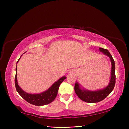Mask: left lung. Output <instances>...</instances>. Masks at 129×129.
<instances>
[{
    "label": "left lung",
    "instance_id": "obj_1",
    "mask_svg": "<svg viewBox=\"0 0 129 129\" xmlns=\"http://www.w3.org/2000/svg\"><path fill=\"white\" fill-rule=\"evenodd\" d=\"M100 51L104 54L109 57L112 62V71H111V78L109 85L102 90L97 91H88L81 89L77 82H76L75 85V91L80 99L86 102L95 103L102 101L108 96L112 92L114 88L115 84V63L112 55L108 50L100 48Z\"/></svg>",
    "mask_w": 129,
    "mask_h": 129
}]
</instances>
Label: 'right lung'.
I'll return each mask as SVG.
<instances>
[{
  "label": "right lung",
  "mask_w": 129,
  "mask_h": 129,
  "mask_svg": "<svg viewBox=\"0 0 129 129\" xmlns=\"http://www.w3.org/2000/svg\"><path fill=\"white\" fill-rule=\"evenodd\" d=\"M19 58V60H20ZM19 60L17 61L18 62ZM17 68V67H16ZM16 68V75L15 77V84L16 87V90L18 93L21 95V97L23 98L25 101L31 104L34 105L36 106H42L51 103L53 100L56 99L57 95L58 90L59 89L60 84L63 82L66 77H62L60 78L57 81L54 82L52 85L51 88L48 89L44 92L40 94H28L23 91L20 87H19L17 81V68Z\"/></svg>",
  "instance_id": "add662e5"
}]
</instances>
